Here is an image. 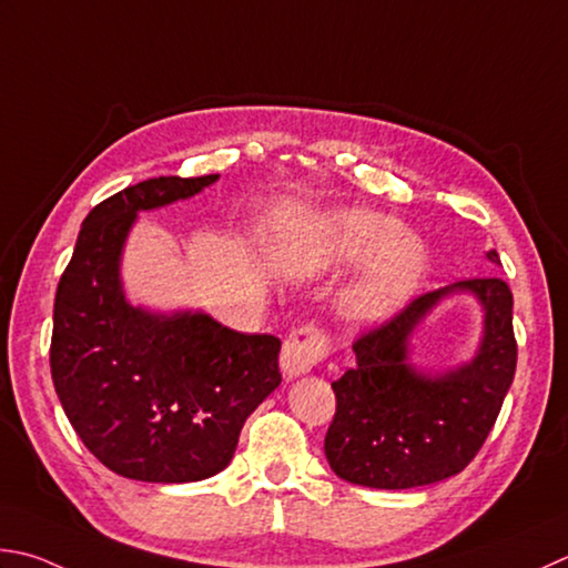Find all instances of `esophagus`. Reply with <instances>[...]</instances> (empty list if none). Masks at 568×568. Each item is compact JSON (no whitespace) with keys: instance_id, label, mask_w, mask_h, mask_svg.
<instances>
[{"instance_id":"34e87169","label":"esophagus","mask_w":568,"mask_h":568,"mask_svg":"<svg viewBox=\"0 0 568 568\" xmlns=\"http://www.w3.org/2000/svg\"><path fill=\"white\" fill-rule=\"evenodd\" d=\"M328 353V336L316 324H304L286 336L282 346V371L286 378L304 376Z\"/></svg>"}]
</instances>
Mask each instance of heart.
<instances>
[{
	"mask_svg": "<svg viewBox=\"0 0 568 568\" xmlns=\"http://www.w3.org/2000/svg\"><path fill=\"white\" fill-rule=\"evenodd\" d=\"M296 272H326L365 264L344 296V314L353 324H381L398 314L420 288L430 254L417 234L371 210H341L298 234L284 247Z\"/></svg>",
	"mask_w": 568,
	"mask_h": 568,
	"instance_id": "1",
	"label": "heart"
}]
</instances>
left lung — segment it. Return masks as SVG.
Listing matches in <instances>:
<instances>
[{
	"instance_id": "obj_1",
	"label": "left lung",
	"mask_w": 568,
	"mask_h": 568,
	"mask_svg": "<svg viewBox=\"0 0 568 568\" xmlns=\"http://www.w3.org/2000/svg\"><path fill=\"white\" fill-rule=\"evenodd\" d=\"M487 260L499 264L495 250ZM453 293H473L486 312L476 358L443 374L417 372L409 336ZM515 298L499 276L465 280L420 294L385 324L353 344L356 366L331 383L336 415L324 453L346 483L373 489H410L453 477L485 445L515 381Z\"/></svg>"
}]
</instances>
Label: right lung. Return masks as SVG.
<instances>
[{"label": "right lung", "mask_w": 568, "mask_h": 568, "mask_svg": "<svg viewBox=\"0 0 568 568\" xmlns=\"http://www.w3.org/2000/svg\"><path fill=\"white\" fill-rule=\"evenodd\" d=\"M220 175L151 178L83 220L53 302L51 378L73 430L115 475L197 483L222 473L240 430L282 383V341L207 314L133 306L121 254L138 212L187 200Z\"/></svg>", "instance_id": "add662e5"}]
</instances>
